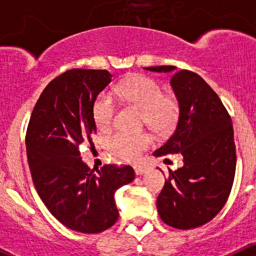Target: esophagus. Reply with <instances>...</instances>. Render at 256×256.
<instances>
[{
    "label": "esophagus",
    "mask_w": 256,
    "mask_h": 256,
    "mask_svg": "<svg viewBox=\"0 0 256 256\" xmlns=\"http://www.w3.org/2000/svg\"><path fill=\"white\" fill-rule=\"evenodd\" d=\"M148 168L144 165H134V172L137 176H142L144 173H146Z\"/></svg>",
    "instance_id": "34e87169"
}]
</instances>
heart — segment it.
Returning a JSON list of instances; mask_svg holds the SVG:
<instances>
[{"label": "heart", "instance_id": "heart-1", "mask_svg": "<svg viewBox=\"0 0 256 256\" xmlns=\"http://www.w3.org/2000/svg\"><path fill=\"white\" fill-rule=\"evenodd\" d=\"M115 94L122 100L144 110V122L158 132H166L176 124L178 105L170 97L164 96L160 84L150 76H138L126 79L115 87ZM115 114V101L112 94L102 92L92 105V118L100 130L112 126ZM148 133L115 132L108 137V148L115 155L126 160H136L151 144Z\"/></svg>", "mask_w": 256, "mask_h": 256}]
</instances>
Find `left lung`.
Masks as SVG:
<instances>
[{
    "mask_svg": "<svg viewBox=\"0 0 256 256\" xmlns=\"http://www.w3.org/2000/svg\"><path fill=\"white\" fill-rule=\"evenodd\" d=\"M144 69L173 73L170 86L180 106L176 130L154 152L183 156L182 168L169 170L156 200L158 212L173 228L200 227L224 206L234 184L236 146L232 120L218 94L198 74L170 65Z\"/></svg>",
    "mask_w": 256,
    "mask_h": 256,
    "instance_id": "8db88e82",
    "label": "left lung"
}]
</instances>
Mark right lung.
Listing matches in <instances>:
<instances>
[{"label":"right lung","instance_id":"obj_1","mask_svg":"<svg viewBox=\"0 0 256 256\" xmlns=\"http://www.w3.org/2000/svg\"><path fill=\"white\" fill-rule=\"evenodd\" d=\"M112 76L108 70L91 69L56 76L40 94L26 130V156L38 196L61 224L82 234L115 224V192L134 180L130 165H104L94 173L78 150L96 133L92 105Z\"/></svg>","mask_w":256,"mask_h":256}]
</instances>
